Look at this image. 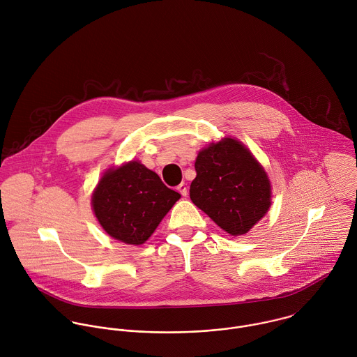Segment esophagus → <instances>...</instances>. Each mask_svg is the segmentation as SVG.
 Segmentation results:
<instances>
[{"instance_id": "1", "label": "esophagus", "mask_w": 357, "mask_h": 357, "mask_svg": "<svg viewBox=\"0 0 357 357\" xmlns=\"http://www.w3.org/2000/svg\"><path fill=\"white\" fill-rule=\"evenodd\" d=\"M177 190H178V192H180L183 197H187V194H188V188H187V185H185L184 183H181V184L177 187Z\"/></svg>"}]
</instances>
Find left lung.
<instances>
[{
    "label": "left lung",
    "instance_id": "1",
    "mask_svg": "<svg viewBox=\"0 0 357 357\" xmlns=\"http://www.w3.org/2000/svg\"><path fill=\"white\" fill-rule=\"evenodd\" d=\"M191 201L225 232L246 234L271 206L266 173L245 146L224 139L198 153Z\"/></svg>",
    "mask_w": 357,
    "mask_h": 357
}]
</instances>
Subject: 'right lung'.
<instances>
[{
    "instance_id": "add662e5",
    "label": "right lung",
    "mask_w": 357,
    "mask_h": 357,
    "mask_svg": "<svg viewBox=\"0 0 357 357\" xmlns=\"http://www.w3.org/2000/svg\"><path fill=\"white\" fill-rule=\"evenodd\" d=\"M178 199L180 194L167 188L155 172L133 160L102 176L92 206L109 236L143 245Z\"/></svg>"
}]
</instances>
